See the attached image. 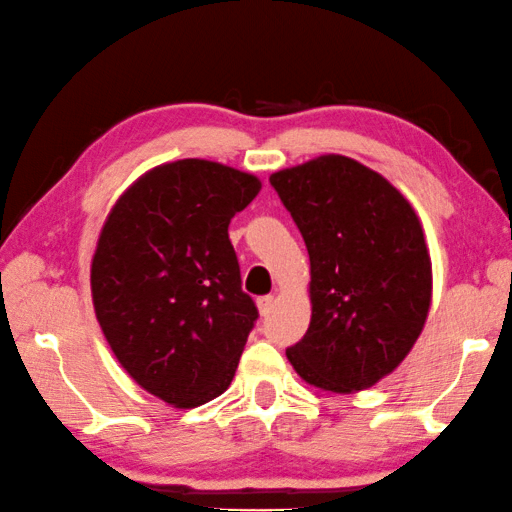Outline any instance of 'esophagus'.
I'll return each instance as SVG.
<instances>
[{
	"instance_id": "1",
	"label": "esophagus",
	"mask_w": 512,
	"mask_h": 512,
	"mask_svg": "<svg viewBox=\"0 0 512 512\" xmlns=\"http://www.w3.org/2000/svg\"><path fill=\"white\" fill-rule=\"evenodd\" d=\"M256 306H258V313H261L263 317H267V315L272 313V308H274V297H272V295L258 297V299H256Z\"/></svg>"
}]
</instances>
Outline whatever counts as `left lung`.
<instances>
[{"label":"left lung","instance_id":"left-lung-1","mask_svg":"<svg viewBox=\"0 0 512 512\" xmlns=\"http://www.w3.org/2000/svg\"><path fill=\"white\" fill-rule=\"evenodd\" d=\"M270 183L311 258V324L286 356L315 388H372L408 356L429 315L422 224L388 179L340 154L274 172Z\"/></svg>","mask_w":512,"mask_h":512}]
</instances>
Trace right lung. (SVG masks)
Wrapping results in <instances>:
<instances>
[{"label": "right lung", "mask_w": 512, "mask_h": 512, "mask_svg": "<svg viewBox=\"0 0 512 512\" xmlns=\"http://www.w3.org/2000/svg\"><path fill=\"white\" fill-rule=\"evenodd\" d=\"M258 190L254 174L183 158L142 174L99 233L97 322L131 379L165 404L201 406L233 381L258 311L229 222Z\"/></svg>", "instance_id": "1"}]
</instances>
